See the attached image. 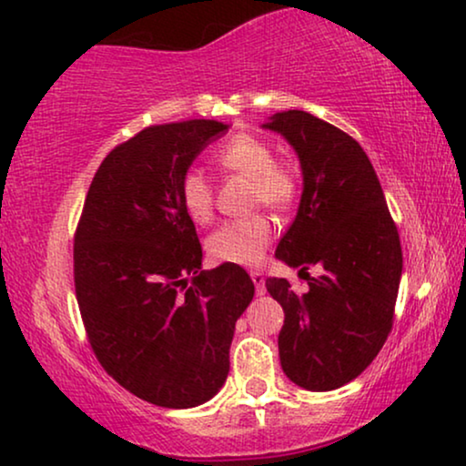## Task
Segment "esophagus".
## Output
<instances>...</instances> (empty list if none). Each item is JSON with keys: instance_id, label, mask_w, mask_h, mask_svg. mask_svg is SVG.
I'll use <instances>...</instances> for the list:
<instances>
[{"instance_id": "esophagus-1", "label": "esophagus", "mask_w": 466, "mask_h": 466, "mask_svg": "<svg viewBox=\"0 0 466 466\" xmlns=\"http://www.w3.org/2000/svg\"><path fill=\"white\" fill-rule=\"evenodd\" d=\"M250 278H252V282H255L257 295H263L265 293V278L261 271H250Z\"/></svg>"}]
</instances>
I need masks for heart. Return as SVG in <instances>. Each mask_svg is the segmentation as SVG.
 Segmentation results:
<instances>
[{"mask_svg": "<svg viewBox=\"0 0 466 466\" xmlns=\"http://www.w3.org/2000/svg\"><path fill=\"white\" fill-rule=\"evenodd\" d=\"M214 160L222 171L239 173L252 179V201L271 209H289L298 198V177L287 167L276 165V152L261 137L239 132L222 143L214 152ZM179 203L186 216L203 225L214 214V188L205 171L186 168L177 184ZM271 222L268 216L228 220L208 238V252L214 261L228 265H257L268 250Z\"/></svg>", "mask_w": 466, "mask_h": 466, "instance_id": "obj_1", "label": "heart"}]
</instances>
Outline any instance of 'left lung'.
Returning a JSON list of instances; mask_svg holds the SVG:
<instances>
[{"label":"left lung","mask_w":466,"mask_h":466,"mask_svg":"<svg viewBox=\"0 0 466 466\" xmlns=\"http://www.w3.org/2000/svg\"><path fill=\"white\" fill-rule=\"evenodd\" d=\"M265 128L298 152L304 192L276 257L308 280L298 295L287 278L265 287L285 310L278 336L282 370L299 388L329 391L360 377L388 340L402 248L377 173L361 145L306 111L276 113ZM310 264L322 276L307 274Z\"/></svg>","instance_id":"left-lung-1"}]
</instances>
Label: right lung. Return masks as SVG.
<instances>
[{
	"label": "right lung",
	"mask_w": 466,
	"mask_h": 466,
	"mask_svg": "<svg viewBox=\"0 0 466 466\" xmlns=\"http://www.w3.org/2000/svg\"><path fill=\"white\" fill-rule=\"evenodd\" d=\"M216 119L149 126L111 149L75 233V291L100 366L130 394L190 409L218 394L235 321L255 295L239 265L201 269L177 184Z\"/></svg>",
	"instance_id": "1"
}]
</instances>
